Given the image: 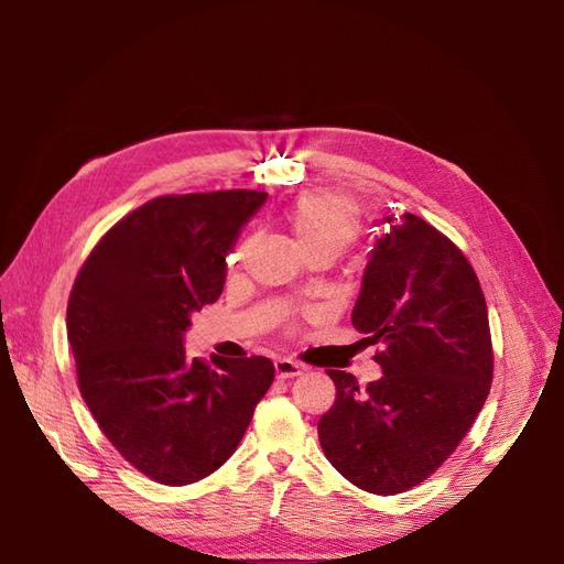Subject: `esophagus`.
<instances>
[{
    "instance_id": "esophagus-1",
    "label": "esophagus",
    "mask_w": 564,
    "mask_h": 564,
    "mask_svg": "<svg viewBox=\"0 0 564 564\" xmlns=\"http://www.w3.org/2000/svg\"><path fill=\"white\" fill-rule=\"evenodd\" d=\"M301 371H303V367L294 360H289V357H278V360H275V377L282 379V381L299 377Z\"/></svg>"
}]
</instances>
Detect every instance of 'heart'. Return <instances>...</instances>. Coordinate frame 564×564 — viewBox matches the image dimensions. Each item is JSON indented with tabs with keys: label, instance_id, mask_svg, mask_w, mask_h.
Returning a JSON list of instances; mask_svg holds the SVG:
<instances>
[{
	"label": "heart",
	"instance_id": "1",
	"mask_svg": "<svg viewBox=\"0 0 564 564\" xmlns=\"http://www.w3.org/2000/svg\"><path fill=\"white\" fill-rule=\"evenodd\" d=\"M289 242L301 256L322 253L336 259L360 235V218L352 204L334 195H303L282 214Z\"/></svg>",
	"mask_w": 564,
	"mask_h": 564
}]
</instances>
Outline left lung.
<instances>
[{"label": "left lung", "instance_id": "8db88e82", "mask_svg": "<svg viewBox=\"0 0 564 564\" xmlns=\"http://www.w3.org/2000/svg\"><path fill=\"white\" fill-rule=\"evenodd\" d=\"M352 327L383 369L360 388L329 369L332 409L317 423L329 464L369 494H400L435 473L489 395L494 355L485 294L449 237L414 214L383 216Z\"/></svg>", "mask_w": 564, "mask_h": 564}]
</instances>
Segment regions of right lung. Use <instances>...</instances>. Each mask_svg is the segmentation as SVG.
Instances as JSON below:
<instances>
[{
    "mask_svg": "<svg viewBox=\"0 0 564 564\" xmlns=\"http://www.w3.org/2000/svg\"><path fill=\"white\" fill-rule=\"evenodd\" d=\"M268 193L164 195L115 224L67 301L77 383L98 429L162 485H191L232 456L268 392V357H185L191 315L226 284V256Z\"/></svg>",
    "mask_w": 564,
    "mask_h": 564,
    "instance_id": "1",
    "label": "right lung"
}]
</instances>
